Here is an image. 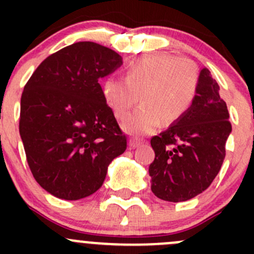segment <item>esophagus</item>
I'll return each instance as SVG.
<instances>
[{
    "instance_id": "esophagus-1",
    "label": "esophagus",
    "mask_w": 254,
    "mask_h": 254,
    "mask_svg": "<svg viewBox=\"0 0 254 254\" xmlns=\"http://www.w3.org/2000/svg\"><path fill=\"white\" fill-rule=\"evenodd\" d=\"M127 145H129V148L130 150H134V148L139 147L140 146V141H137V140H132L130 139L129 142H127Z\"/></svg>"
}]
</instances>
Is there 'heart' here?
I'll return each instance as SVG.
<instances>
[{"instance_id": "b5f03b06", "label": "heart", "mask_w": 254, "mask_h": 254, "mask_svg": "<svg viewBox=\"0 0 254 254\" xmlns=\"http://www.w3.org/2000/svg\"><path fill=\"white\" fill-rule=\"evenodd\" d=\"M199 83L195 64L167 54L146 55L129 65L125 78L109 76L102 83V96L119 119L127 117L140 99L142 106L123 123L130 135H146L162 123L181 119L193 104Z\"/></svg>"}]
</instances>
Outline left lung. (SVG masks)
Here are the masks:
<instances>
[{
  "mask_svg": "<svg viewBox=\"0 0 254 254\" xmlns=\"http://www.w3.org/2000/svg\"><path fill=\"white\" fill-rule=\"evenodd\" d=\"M206 67L200 68L196 96L189 111L151 139L155 160L148 167L151 190L178 203L209 188L224 162L232 131L226 102Z\"/></svg>",
  "mask_w": 254,
  "mask_h": 254,
  "instance_id": "1",
  "label": "left lung"
}]
</instances>
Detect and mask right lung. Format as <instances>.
Returning a JSON list of instances; mask_svg holds the SVG:
<instances>
[{
    "instance_id": "add662e5",
    "label": "right lung",
    "mask_w": 254,
    "mask_h": 254,
    "mask_svg": "<svg viewBox=\"0 0 254 254\" xmlns=\"http://www.w3.org/2000/svg\"><path fill=\"white\" fill-rule=\"evenodd\" d=\"M122 65L112 49L79 42L45 59L25 84L19 134L35 181L51 195L78 200L96 193L127 148L99 84Z\"/></svg>"
}]
</instances>
